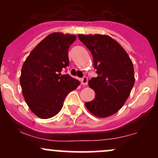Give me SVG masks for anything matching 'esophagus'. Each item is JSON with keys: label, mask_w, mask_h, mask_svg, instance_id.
Instances as JSON below:
<instances>
[{"label": "esophagus", "mask_w": 158, "mask_h": 158, "mask_svg": "<svg viewBox=\"0 0 158 158\" xmlns=\"http://www.w3.org/2000/svg\"><path fill=\"white\" fill-rule=\"evenodd\" d=\"M81 82L83 85H87L88 84V79H87L86 76H84L82 79H81Z\"/></svg>", "instance_id": "obj_1"}]
</instances>
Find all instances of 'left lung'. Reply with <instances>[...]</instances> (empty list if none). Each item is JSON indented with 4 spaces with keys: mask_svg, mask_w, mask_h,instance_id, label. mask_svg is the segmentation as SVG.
Returning a JSON list of instances; mask_svg holds the SVG:
<instances>
[{
    "mask_svg": "<svg viewBox=\"0 0 158 158\" xmlns=\"http://www.w3.org/2000/svg\"><path fill=\"white\" fill-rule=\"evenodd\" d=\"M93 57L98 76L89 81L95 98L85 102L87 109L98 118L118 111L128 99L135 84V72L130 57L123 47L107 35L79 34Z\"/></svg>",
    "mask_w": 158,
    "mask_h": 158,
    "instance_id": "left-lung-1",
    "label": "left lung"
}]
</instances>
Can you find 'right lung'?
I'll return each mask as SVG.
<instances>
[{
    "label": "right lung",
    "mask_w": 158,
    "mask_h": 158,
    "mask_svg": "<svg viewBox=\"0 0 158 158\" xmlns=\"http://www.w3.org/2000/svg\"><path fill=\"white\" fill-rule=\"evenodd\" d=\"M76 36L50 33L30 52L23 63L20 78L22 92L33 114L47 119L58 114L66 95L80 85L68 74L61 75L69 66L68 49Z\"/></svg>",
    "instance_id": "add662e5"
}]
</instances>
